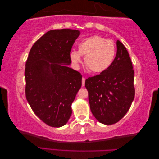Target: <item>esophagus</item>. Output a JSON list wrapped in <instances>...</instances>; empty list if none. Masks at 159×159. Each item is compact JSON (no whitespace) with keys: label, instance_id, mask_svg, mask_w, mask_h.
I'll return each mask as SVG.
<instances>
[{"label":"esophagus","instance_id":"1","mask_svg":"<svg viewBox=\"0 0 159 159\" xmlns=\"http://www.w3.org/2000/svg\"><path fill=\"white\" fill-rule=\"evenodd\" d=\"M85 77H82V86H84V85H85Z\"/></svg>","mask_w":159,"mask_h":159}]
</instances>
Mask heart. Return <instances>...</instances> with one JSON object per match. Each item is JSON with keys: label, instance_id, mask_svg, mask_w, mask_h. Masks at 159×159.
Segmentation results:
<instances>
[{"label": "heart", "instance_id": "obj_1", "mask_svg": "<svg viewBox=\"0 0 159 159\" xmlns=\"http://www.w3.org/2000/svg\"><path fill=\"white\" fill-rule=\"evenodd\" d=\"M116 55L114 42L99 35H93L81 41L78 51L73 50L70 53L72 62L78 66L84 56V64L94 73L104 72L111 66Z\"/></svg>", "mask_w": 159, "mask_h": 159}]
</instances>
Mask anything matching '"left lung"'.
I'll use <instances>...</instances> for the list:
<instances>
[{"instance_id": "left-lung-1", "label": "left lung", "mask_w": 159, "mask_h": 159, "mask_svg": "<svg viewBox=\"0 0 159 159\" xmlns=\"http://www.w3.org/2000/svg\"><path fill=\"white\" fill-rule=\"evenodd\" d=\"M116 55L104 72L86 80L90 111L97 120L112 125L124 117L134 100V70L127 49L116 41Z\"/></svg>"}]
</instances>
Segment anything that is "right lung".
<instances>
[{"label": "right lung", "mask_w": 159, "mask_h": 159, "mask_svg": "<svg viewBox=\"0 0 159 159\" xmlns=\"http://www.w3.org/2000/svg\"><path fill=\"white\" fill-rule=\"evenodd\" d=\"M78 30L47 32L32 46L26 61L25 95L32 111L47 125L60 128L72 114L71 104L82 86V75L70 64Z\"/></svg>", "instance_id": "right-lung-1"}]
</instances>
